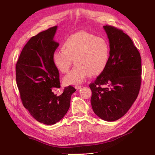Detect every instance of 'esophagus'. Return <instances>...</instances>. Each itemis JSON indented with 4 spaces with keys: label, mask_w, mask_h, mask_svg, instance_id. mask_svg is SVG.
Wrapping results in <instances>:
<instances>
[{
    "label": "esophagus",
    "mask_w": 155,
    "mask_h": 155,
    "mask_svg": "<svg viewBox=\"0 0 155 155\" xmlns=\"http://www.w3.org/2000/svg\"><path fill=\"white\" fill-rule=\"evenodd\" d=\"M75 88L76 89H77V90H79L80 88H82V87H81V85H76L75 86Z\"/></svg>",
    "instance_id": "esophagus-1"
}]
</instances>
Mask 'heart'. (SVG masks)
<instances>
[{
	"instance_id": "b5f03b06",
	"label": "heart",
	"mask_w": 155,
	"mask_h": 155,
	"mask_svg": "<svg viewBox=\"0 0 155 155\" xmlns=\"http://www.w3.org/2000/svg\"><path fill=\"white\" fill-rule=\"evenodd\" d=\"M110 54L109 46L104 38L81 31L70 36L64 41L62 50L53 54V61L61 72L66 73L74 63L75 66L65 76L64 84L82 83L88 75H100L106 67Z\"/></svg>"
}]
</instances>
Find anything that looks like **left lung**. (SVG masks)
Here are the masks:
<instances>
[{"label":"left lung","instance_id":"left-lung-1","mask_svg":"<svg viewBox=\"0 0 155 155\" xmlns=\"http://www.w3.org/2000/svg\"><path fill=\"white\" fill-rule=\"evenodd\" d=\"M103 28L109 41L110 56L105 70L89 85L91 102L97 116L114 121L124 116L137 99L141 83V58L123 30L109 25Z\"/></svg>","mask_w":155,"mask_h":155}]
</instances>
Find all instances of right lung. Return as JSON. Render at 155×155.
<instances>
[{"label":"right lung","mask_w":155,"mask_h":155,"mask_svg":"<svg viewBox=\"0 0 155 155\" xmlns=\"http://www.w3.org/2000/svg\"><path fill=\"white\" fill-rule=\"evenodd\" d=\"M57 26L32 37L24 46L16 63V83L24 107L39 123L52 125L60 121L70 108L71 85L58 96L53 88H60L59 71L53 54L59 43L53 39Z\"/></svg>","instance_id":"obj_1"}]
</instances>
